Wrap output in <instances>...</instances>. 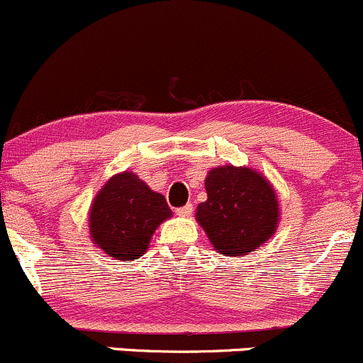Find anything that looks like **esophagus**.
<instances>
[{"label":"esophagus","instance_id":"1","mask_svg":"<svg viewBox=\"0 0 363 363\" xmlns=\"http://www.w3.org/2000/svg\"><path fill=\"white\" fill-rule=\"evenodd\" d=\"M192 211H194V206L192 204H186V206H183V208H178L177 209V214H178V216L186 218V216H190V214H192Z\"/></svg>","mask_w":363,"mask_h":363}]
</instances>
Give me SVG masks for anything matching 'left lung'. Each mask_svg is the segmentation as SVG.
<instances>
[{
    "label": "left lung",
    "instance_id": "left-lung-1",
    "mask_svg": "<svg viewBox=\"0 0 363 363\" xmlns=\"http://www.w3.org/2000/svg\"><path fill=\"white\" fill-rule=\"evenodd\" d=\"M208 201L197 206L196 220L213 247L225 256L251 255L274 237L279 201L272 183L251 167H213L206 178Z\"/></svg>",
    "mask_w": 363,
    "mask_h": 363
}]
</instances>
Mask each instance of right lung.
I'll return each mask as SVG.
<instances>
[{"instance_id": "add662e5", "label": "right lung", "mask_w": 363, "mask_h": 363, "mask_svg": "<svg viewBox=\"0 0 363 363\" xmlns=\"http://www.w3.org/2000/svg\"><path fill=\"white\" fill-rule=\"evenodd\" d=\"M171 214L164 196L124 171L114 174L93 199L89 235L111 258L131 261L147 251L155 228Z\"/></svg>"}]
</instances>
